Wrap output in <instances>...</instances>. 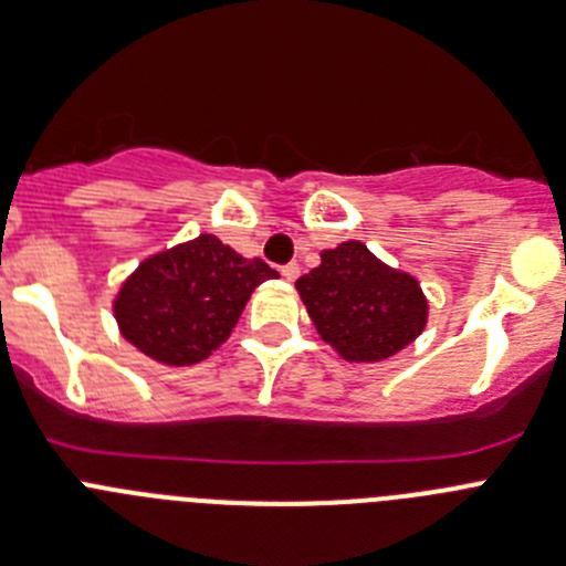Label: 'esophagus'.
Returning a JSON list of instances; mask_svg holds the SVG:
<instances>
[{
    "mask_svg": "<svg viewBox=\"0 0 566 566\" xmlns=\"http://www.w3.org/2000/svg\"><path fill=\"white\" fill-rule=\"evenodd\" d=\"M282 276L287 279V282H295V279L302 276V268H298V264H295V262L282 264Z\"/></svg>",
    "mask_w": 566,
    "mask_h": 566,
    "instance_id": "34e87169",
    "label": "esophagus"
}]
</instances>
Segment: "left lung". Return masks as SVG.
Wrapping results in <instances>:
<instances>
[{"label": "left lung", "instance_id": "left-lung-1", "mask_svg": "<svg viewBox=\"0 0 566 566\" xmlns=\"http://www.w3.org/2000/svg\"><path fill=\"white\" fill-rule=\"evenodd\" d=\"M315 329L349 364H378L426 329L429 302L415 276L380 262L364 242H340L295 282Z\"/></svg>", "mask_w": 566, "mask_h": 566}]
</instances>
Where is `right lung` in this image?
<instances>
[{"label":"right lung","instance_id":"add662e5","mask_svg":"<svg viewBox=\"0 0 566 566\" xmlns=\"http://www.w3.org/2000/svg\"><path fill=\"white\" fill-rule=\"evenodd\" d=\"M279 273L239 256L213 233L155 253L120 284V335L151 360L191 366L226 344L253 290Z\"/></svg>","mask_w":566,"mask_h":566}]
</instances>
